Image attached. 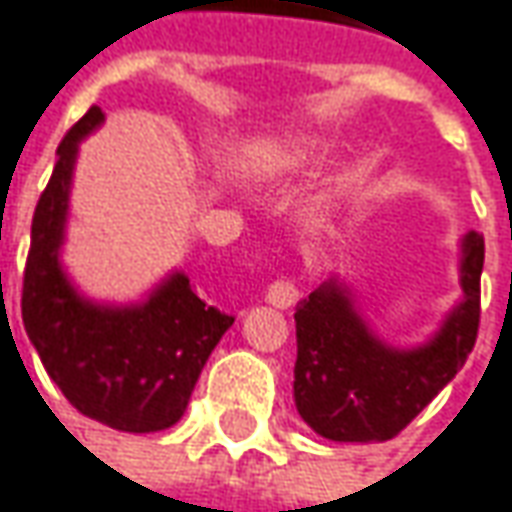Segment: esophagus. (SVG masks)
I'll use <instances>...</instances> for the list:
<instances>
[{
    "label": "esophagus",
    "mask_w": 512,
    "mask_h": 512,
    "mask_svg": "<svg viewBox=\"0 0 512 512\" xmlns=\"http://www.w3.org/2000/svg\"><path fill=\"white\" fill-rule=\"evenodd\" d=\"M266 300H269L275 309H292V306L298 303V289H295V283H289V280H275V283L269 286V292H266Z\"/></svg>",
    "instance_id": "obj_1"
}]
</instances>
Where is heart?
<instances>
[{"instance_id": "obj_1", "label": "heart", "mask_w": 512, "mask_h": 512, "mask_svg": "<svg viewBox=\"0 0 512 512\" xmlns=\"http://www.w3.org/2000/svg\"><path fill=\"white\" fill-rule=\"evenodd\" d=\"M321 151L323 140H318L315 134H278V137H266V140L249 145L240 160V171L249 180H269V177L306 166ZM329 209H332V197H326L323 203L315 206V217L321 220Z\"/></svg>"}]
</instances>
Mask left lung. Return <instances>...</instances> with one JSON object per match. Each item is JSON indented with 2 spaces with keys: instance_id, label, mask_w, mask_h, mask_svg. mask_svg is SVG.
<instances>
[{
  "instance_id": "8db88e82",
  "label": "left lung",
  "mask_w": 512,
  "mask_h": 512,
  "mask_svg": "<svg viewBox=\"0 0 512 512\" xmlns=\"http://www.w3.org/2000/svg\"><path fill=\"white\" fill-rule=\"evenodd\" d=\"M484 237L458 240L461 298L421 344L395 346L367 321L355 289L329 275L298 303L295 407L329 441H389L424 410L473 352Z\"/></svg>"
}]
</instances>
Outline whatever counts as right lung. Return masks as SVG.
I'll return each instance as SVG.
<instances>
[{"instance_id": "obj_1", "label": "right lung", "mask_w": 512, "mask_h": 512, "mask_svg": "<svg viewBox=\"0 0 512 512\" xmlns=\"http://www.w3.org/2000/svg\"><path fill=\"white\" fill-rule=\"evenodd\" d=\"M102 123L100 108H88L56 148L31 226L22 321L51 381L82 415L123 433H160L183 418L234 318L197 298L180 269L123 303L85 295L68 275L62 252L79 143Z\"/></svg>"}]
</instances>
